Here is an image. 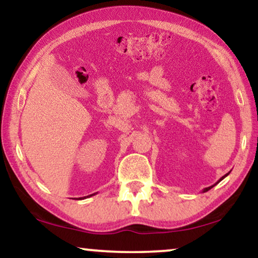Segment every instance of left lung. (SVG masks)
Here are the masks:
<instances>
[{"label":"left lung","mask_w":258,"mask_h":258,"mask_svg":"<svg viewBox=\"0 0 258 258\" xmlns=\"http://www.w3.org/2000/svg\"><path fill=\"white\" fill-rule=\"evenodd\" d=\"M228 175H229V172H228V174H225V175H224V176H222V177H221V178H220V179H218V181H217V182H216V183H215V184H214V185H211V186H208V188H204V189H203V190H202V191H203V192H206V191H208V190H210V189H211V188H213V186H215V185H216V184H217V183H218V182H221V181H222V179H223V178H224V177H227V176H228Z\"/></svg>","instance_id":"left-lung-1"}]
</instances>
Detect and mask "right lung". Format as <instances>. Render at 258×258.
I'll use <instances>...</instances> for the list:
<instances>
[{
  "mask_svg": "<svg viewBox=\"0 0 258 258\" xmlns=\"http://www.w3.org/2000/svg\"><path fill=\"white\" fill-rule=\"evenodd\" d=\"M93 195H95V194H93ZM93 195H89V196H86V197H91ZM86 197H79V199H77V200H83V199H86Z\"/></svg>",
  "mask_w": 258,
  "mask_h": 258,
  "instance_id": "right-lung-1",
  "label": "right lung"
}]
</instances>
